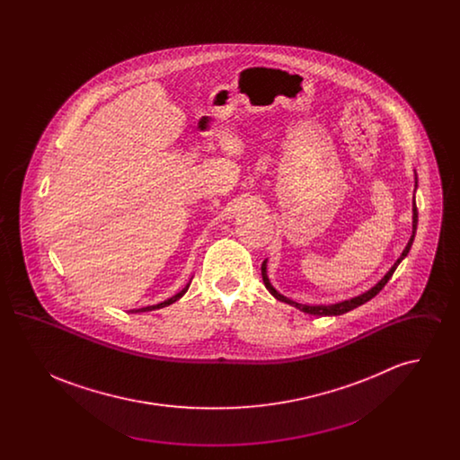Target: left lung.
Returning <instances> with one entry per match:
<instances>
[{
  "label": "left lung",
  "mask_w": 460,
  "mask_h": 460,
  "mask_svg": "<svg viewBox=\"0 0 460 460\" xmlns=\"http://www.w3.org/2000/svg\"><path fill=\"white\" fill-rule=\"evenodd\" d=\"M414 181H416V188L417 190V174L416 171H414ZM416 190H414V197H412V234H411V238H409V243L405 244V248H403V252H402V255L396 259V262L390 267V270L376 283V285L369 288L367 291H364V293H360V295H357V296H351L349 300H341V302H336V304H321V305H306V304H298V302H295V300H291V298H288L285 295H281L272 283H270V279H269V276H267V259L263 261L262 263V279L263 285L265 288L269 289V293L276 298V300H279V302H283V304H288V305L295 306V308H298V310H302V312H305V314H310V315H317V317H329V315H341V314H347V312H350L353 308H357V306L364 305L366 302H369L371 298H374L385 285L390 281V278L394 276V270H396V267H398V263L402 262L407 255H409V252H411V246H412V243H414V238H416V231H417V207H416Z\"/></svg>",
  "instance_id": "left-lung-1"
}]
</instances>
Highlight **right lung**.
<instances>
[{
	"label": "right lung",
	"instance_id": "1",
	"mask_svg": "<svg viewBox=\"0 0 460 460\" xmlns=\"http://www.w3.org/2000/svg\"><path fill=\"white\" fill-rule=\"evenodd\" d=\"M193 279V278H191ZM191 279L188 281V285L184 286L179 293H175L174 296H171V298H167L165 302H160V304H156V305H148V306H143V308H132V310H129V314H137V312H150V310H158V308H164V306H169L172 305L174 302H177L186 291H188V288H190V285H191Z\"/></svg>",
	"mask_w": 460,
	"mask_h": 460
}]
</instances>
